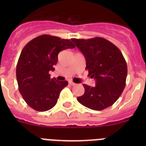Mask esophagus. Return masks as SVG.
I'll return each mask as SVG.
<instances>
[{"label":"esophagus","instance_id":"1","mask_svg":"<svg viewBox=\"0 0 146 146\" xmlns=\"http://www.w3.org/2000/svg\"><path fill=\"white\" fill-rule=\"evenodd\" d=\"M69 85H71V86H74V85H75V83L72 82V81H69Z\"/></svg>","mask_w":146,"mask_h":146}]
</instances>
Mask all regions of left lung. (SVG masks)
Returning <instances> with one entry per match:
<instances>
[{
	"mask_svg": "<svg viewBox=\"0 0 146 146\" xmlns=\"http://www.w3.org/2000/svg\"><path fill=\"white\" fill-rule=\"evenodd\" d=\"M72 41L84 55L88 76L96 81L94 87L83 84L85 93L77 101L94 110L109 108L126 86L127 65L123 55L115 45L102 37Z\"/></svg>",
	"mask_w": 146,
	"mask_h": 146,
	"instance_id": "obj_1",
	"label": "left lung"
}]
</instances>
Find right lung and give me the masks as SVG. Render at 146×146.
<instances>
[{"mask_svg": "<svg viewBox=\"0 0 146 146\" xmlns=\"http://www.w3.org/2000/svg\"><path fill=\"white\" fill-rule=\"evenodd\" d=\"M69 39L44 34L30 41L22 50L16 69L17 80L22 96L36 111L52 109L58 102L60 91L67 81L51 79L50 71L58 62L62 50L74 48Z\"/></svg>", "mask_w": 146, "mask_h": 146, "instance_id": "obj_1", "label": "right lung"}]
</instances>
